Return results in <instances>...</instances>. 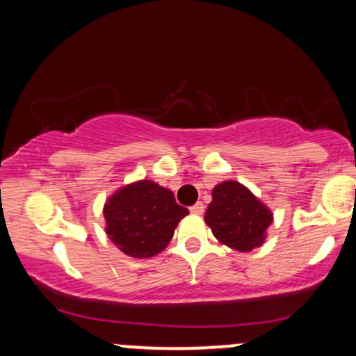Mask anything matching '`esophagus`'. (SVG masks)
<instances>
[{"mask_svg":"<svg viewBox=\"0 0 356 356\" xmlns=\"http://www.w3.org/2000/svg\"><path fill=\"white\" fill-rule=\"evenodd\" d=\"M189 211H191V214L201 216L202 212H204V204H202V202H197V204H194V206H192Z\"/></svg>","mask_w":356,"mask_h":356,"instance_id":"obj_1","label":"esophagus"}]
</instances>
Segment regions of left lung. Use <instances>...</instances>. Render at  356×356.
Returning a JSON list of instances; mask_svg holds the SVG:
<instances>
[{"label":"left lung","instance_id":"1","mask_svg":"<svg viewBox=\"0 0 356 356\" xmlns=\"http://www.w3.org/2000/svg\"><path fill=\"white\" fill-rule=\"evenodd\" d=\"M204 219L220 243L246 252L264 243L273 214L246 187L227 181L214 187Z\"/></svg>","mask_w":356,"mask_h":356}]
</instances>
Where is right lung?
I'll return each mask as SVG.
<instances>
[{"mask_svg": "<svg viewBox=\"0 0 356 356\" xmlns=\"http://www.w3.org/2000/svg\"><path fill=\"white\" fill-rule=\"evenodd\" d=\"M189 214L174 194L152 181H138L117 191L104 207L107 234L132 257H152L172 239L179 220Z\"/></svg>", "mask_w": 356, "mask_h": 356, "instance_id": "obj_1", "label": "right lung"}]
</instances>
